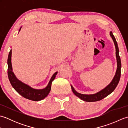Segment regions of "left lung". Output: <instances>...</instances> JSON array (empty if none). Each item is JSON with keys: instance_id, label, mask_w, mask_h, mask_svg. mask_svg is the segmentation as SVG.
Wrapping results in <instances>:
<instances>
[{"instance_id": "obj_1", "label": "left lung", "mask_w": 128, "mask_h": 128, "mask_svg": "<svg viewBox=\"0 0 128 128\" xmlns=\"http://www.w3.org/2000/svg\"><path fill=\"white\" fill-rule=\"evenodd\" d=\"M110 36L112 37V38L113 40L114 43L115 47H116V62H117V69H116V75L113 78L112 81L107 86H106L101 91L97 92V93L95 94H81L80 93H78L76 91L73 87L71 85L72 91L76 96L77 97H79L80 99L84 100L86 102H96L104 98V97H107L108 95L110 94L114 90L116 87L117 86L118 84L119 83V81L120 80V75H121V60L120 58L119 55V48L117 42L116 41V40L112 32H110Z\"/></svg>"}]
</instances>
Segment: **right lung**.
<instances>
[{"instance_id": "1", "label": "right lung", "mask_w": 128, "mask_h": 128, "mask_svg": "<svg viewBox=\"0 0 128 128\" xmlns=\"http://www.w3.org/2000/svg\"><path fill=\"white\" fill-rule=\"evenodd\" d=\"M21 28H20V30H19V31H20ZM8 78H9L11 85H12L13 88L24 98L30 100H34V101L40 100L44 99L45 97L48 96L51 89L52 82L54 80L56 76L58 73V72H56L53 75L48 85L46 88L40 90L34 89L18 80L14 74L12 65V50L9 52V56H8Z\"/></svg>"}]
</instances>
